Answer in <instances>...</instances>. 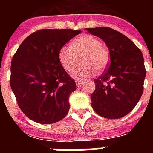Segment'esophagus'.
Returning a JSON list of instances; mask_svg holds the SVG:
<instances>
[{"label": "esophagus", "instance_id": "1", "mask_svg": "<svg viewBox=\"0 0 153 153\" xmlns=\"http://www.w3.org/2000/svg\"><path fill=\"white\" fill-rule=\"evenodd\" d=\"M75 82H76L77 86H81L82 84V82L81 80H79V79H76V80H75Z\"/></svg>", "mask_w": 153, "mask_h": 153}]
</instances>
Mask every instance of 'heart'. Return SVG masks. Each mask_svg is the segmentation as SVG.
<instances>
[{"label": "heart", "instance_id": "1", "mask_svg": "<svg viewBox=\"0 0 153 153\" xmlns=\"http://www.w3.org/2000/svg\"><path fill=\"white\" fill-rule=\"evenodd\" d=\"M82 57L84 63L74 69L72 75L77 79H86L94 70L102 71L109 62V50L102 46L99 39L92 35H82L72 42L71 45L62 47L59 52V60L65 71L71 72L77 65Z\"/></svg>", "mask_w": 153, "mask_h": 153}]
</instances>
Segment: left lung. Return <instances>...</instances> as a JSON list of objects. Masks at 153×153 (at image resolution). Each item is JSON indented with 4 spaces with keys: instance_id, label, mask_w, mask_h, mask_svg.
Returning a JSON list of instances; mask_svg holds the SVG:
<instances>
[{
    "instance_id": "1",
    "label": "left lung",
    "mask_w": 153,
    "mask_h": 153,
    "mask_svg": "<svg viewBox=\"0 0 153 153\" xmlns=\"http://www.w3.org/2000/svg\"><path fill=\"white\" fill-rule=\"evenodd\" d=\"M105 43L110 55L107 69L94 79L91 105L101 117L117 119L130 113L144 91L146 75L142 52L131 39L110 27L86 28Z\"/></svg>"
}]
</instances>
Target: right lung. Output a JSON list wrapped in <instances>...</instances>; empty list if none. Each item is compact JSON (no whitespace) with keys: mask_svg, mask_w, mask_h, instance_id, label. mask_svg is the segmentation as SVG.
<instances>
[{"mask_svg":"<svg viewBox=\"0 0 153 153\" xmlns=\"http://www.w3.org/2000/svg\"><path fill=\"white\" fill-rule=\"evenodd\" d=\"M80 30L41 29L22 42L11 62L10 86L22 112L32 121L51 124L69 111L76 83L61 66L59 52Z\"/></svg>","mask_w":153,"mask_h":153,"instance_id":"right-lung-1","label":"right lung"}]
</instances>
